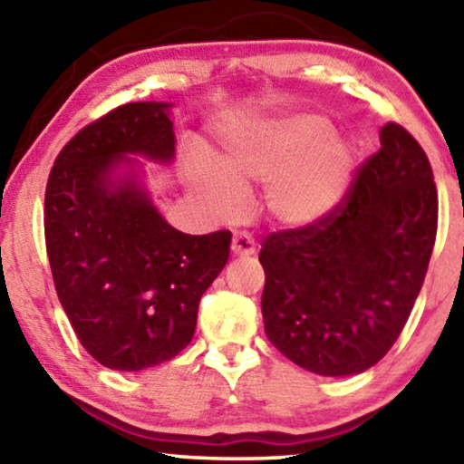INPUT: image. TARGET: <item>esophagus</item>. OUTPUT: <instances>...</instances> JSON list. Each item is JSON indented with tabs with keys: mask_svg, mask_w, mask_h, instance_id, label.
I'll return each mask as SVG.
<instances>
[{
	"mask_svg": "<svg viewBox=\"0 0 464 464\" xmlns=\"http://www.w3.org/2000/svg\"><path fill=\"white\" fill-rule=\"evenodd\" d=\"M232 253L234 256H245V257L253 256V253H256V240H253L251 234H246V232L234 234Z\"/></svg>",
	"mask_w": 464,
	"mask_h": 464,
	"instance_id": "34e87169",
	"label": "esophagus"
}]
</instances>
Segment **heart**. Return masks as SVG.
<instances>
[{
    "label": "heart",
    "instance_id": "heart-1",
    "mask_svg": "<svg viewBox=\"0 0 464 464\" xmlns=\"http://www.w3.org/2000/svg\"><path fill=\"white\" fill-rule=\"evenodd\" d=\"M221 175L198 179L215 213L234 219L245 192L264 183V207L285 227L313 226L338 207L354 173L353 148L313 113L272 120L227 139L215 156Z\"/></svg>",
    "mask_w": 464,
    "mask_h": 464
}]
</instances>
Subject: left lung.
<instances>
[{"label":"left lung","mask_w":464,"mask_h":464,"mask_svg":"<svg viewBox=\"0 0 464 464\" xmlns=\"http://www.w3.org/2000/svg\"><path fill=\"white\" fill-rule=\"evenodd\" d=\"M435 234L429 158L403 126L384 124L380 150L327 218L264 240L268 340L319 376L370 370L414 308Z\"/></svg>","instance_id":"1"}]
</instances>
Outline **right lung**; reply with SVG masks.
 I'll return each instance as SVG.
<instances>
[{"instance_id":"1","label":"right lung","mask_w":464,"mask_h":464,"mask_svg":"<svg viewBox=\"0 0 464 464\" xmlns=\"http://www.w3.org/2000/svg\"><path fill=\"white\" fill-rule=\"evenodd\" d=\"M169 110L141 101L94 120L61 150L46 186L44 232L56 295L80 344L118 372L164 363L189 344L200 297L230 256L227 230H175L129 158L173 162Z\"/></svg>"}]
</instances>
